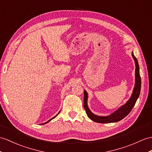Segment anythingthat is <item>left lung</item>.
I'll return each mask as SVG.
<instances>
[{"mask_svg":"<svg viewBox=\"0 0 152 152\" xmlns=\"http://www.w3.org/2000/svg\"><path fill=\"white\" fill-rule=\"evenodd\" d=\"M132 57L134 58L135 63V87L133 91V94L131 96L130 99L128 100V101L126 104L121 106V108L115 112L110 116L107 117H101L97 116L92 113L90 110H89L87 105V99L88 94L86 91H84V108L88 117L92 121H94L96 123H115L127 116L129 113L131 112L132 108H134L135 102L139 97L140 87H141V79H140V76L139 73V66L138 64L137 59L134 56V53H132Z\"/></svg>","mask_w":152,"mask_h":152,"instance_id":"8db88e82","label":"left lung"}]
</instances>
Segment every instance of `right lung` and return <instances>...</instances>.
<instances>
[{
	"instance_id": "right-lung-1",
	"label": "right lung",
	"mask_w": 152,
	"mask_h": 152,
	"mask_svg": "<svg viewBox=\"0 0 152 152\" xmlns=\"http://www.w3.org/2000/svg\"><path fill=\"white\" fill-rule=\"evenodd\" d=\"M60 113V112H58V113ZM58 114H57V115H55V117H53V118H52V119H50V120H49V121H48V122H46V123H48V122H49V121H51V120H52V119H54V118H55V117H57V115H58ZM45 123H43V124H45Z\"/></svg>"
}]
</instances>
